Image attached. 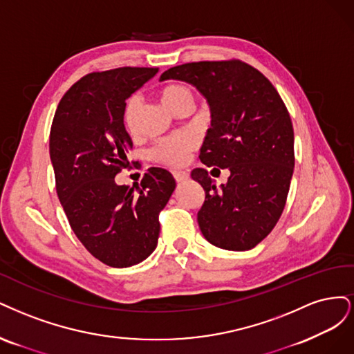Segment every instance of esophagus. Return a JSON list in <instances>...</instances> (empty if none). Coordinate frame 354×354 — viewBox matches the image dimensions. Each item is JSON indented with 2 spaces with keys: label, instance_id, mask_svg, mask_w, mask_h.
I'll return each instance as SVG.
<instances>
[{
  "label": "esophagus",
  "instance_id": "34e87169",
  "mask_svg": "<svg viewBox=\"0 0 354 354\" xmlns=\"http://www.w3.org/2000/svg\"><path fill=\"white\" fill-rule=\"evenodd\" d=\"M174 176H175L176 182H185V180H188L189 174H188V172H185V170H175V172H174Z\"/></svg>",
  "mask_w": 354,
  "mask_h": 354
}]
</instances>
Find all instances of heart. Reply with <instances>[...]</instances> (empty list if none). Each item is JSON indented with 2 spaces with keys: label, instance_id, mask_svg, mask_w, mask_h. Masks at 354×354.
Wrapping results in <instances>:
<instances>
[{
  "label": "heart",
  "instance_id": "heart-1",
  "mask_svg": "<svg viewBox=\"0 0 354 354\" xmlns=\"http://www.w3.org/2000/svg\"><path fill=\"white\" fill-rule=\"evenodd\" d=\"M158 94H160L163 104L170 111H175L179 106L185 104V102H192V93L189 91V88L176 82L165 85ZM140 109H141L140 95L133 94L127 100V102H124L122 120L128 132H135L136 123H138ZM192 148H194L192 136L179 133V135L169 136V138L158 141L151 148L150 154L154 162L175 167V166L184 165L188 160Z\"/></svg>",
  "mask_w": 354,
  "mask_h": 354
}]
</instances>
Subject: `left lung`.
<instances>
[{"label": "left lung", "mask_w": 354, "mask_h": 354, "mask_svg": "<svg viewBox=\"0 0 354 354\" xmlns=\"http://www.w3.org/2000/svg\"><path fill=\"white\" fill-rule=\"evenodd\" d=\"M166 79L192 84L207 98L212 128L200 160L231 172L221 189L207 169L191 172L206 194L197 214L204 238L232 252L256 247L281 218L295 162L292 123L281 95L263 73L236 59L175 66L160 76Z\"/></svg>", "instance_id": "8db88e82"}]
</instances>
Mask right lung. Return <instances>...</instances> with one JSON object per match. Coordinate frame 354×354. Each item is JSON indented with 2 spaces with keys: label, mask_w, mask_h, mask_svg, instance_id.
<instances>
[{
  "label": "right lung",
  "mask_w": 354,
  "mask_h": 354,
  "mask_svg": "<svg viewBox=\"0 0 354 354\" xmlns=\"http://www.w3.org/2000/svg\"><path fill=\"white\" fill-rule=\"evenodd\" d=\"M157 67H118L79 79L60 100L50 131L57 196L75 235L111 268L140 263L157 247L165 209L176 187L172 174L150 167L135 187L118 185L132 140L124 101Z\"/></svg>",
  "instance_id": "1"
}]
</instances>
